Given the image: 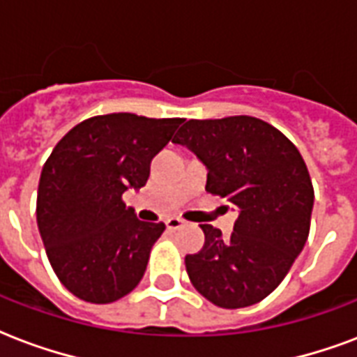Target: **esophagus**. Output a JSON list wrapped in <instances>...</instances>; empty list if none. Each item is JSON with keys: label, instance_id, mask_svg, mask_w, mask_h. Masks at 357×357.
<instances>
[{"label": "esophagus", "instance_id": "esophagus-1", "mask_svg": "<svg viewBox=\"0 0 357 357\" xmlns=\"http://www.w3.org/2000/svg\"><path fill=\"white\" fill-rule=\"evenodd\" d=\"M182 225H184V222H182L181 218H169V220H165V227H167V231H171V233L178 231Z\"/></svg>", "mask_w": 357, "mask_h": 357}]
</instances>
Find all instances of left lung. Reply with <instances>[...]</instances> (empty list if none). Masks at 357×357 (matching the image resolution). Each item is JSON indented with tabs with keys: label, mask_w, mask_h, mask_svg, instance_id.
<instances>
[{
	"label": "left lung",
	"mask_w": 357,
	"mask_h": 357,
	"mask_svg": "<svg viewBox=\"0 0 357 357\" xmlns=\"http://www.w3.org/2000/svg\"><path fill=\"white\" fill-rule=\"evenodd\" d=\"M173 143L206 167V192L238 210L229 238L201 225L204 248L186 255L190 281L218 307L261 302L307 242L314 193L302 154L272 124L250 115L190 119Z\"/></svg>",
	"instance_id": "obj_1"
}]
</instances>
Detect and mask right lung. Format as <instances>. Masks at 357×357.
<instances>
[{"mask_svg":"<svg viewBox=\"0 0 357 357\" xmlns=\"http://www.w3.org/2000/svg\"><path fill=\"white\" fill-rule=\"evenodd\" d=\"M184 119L109 113L74 126L46 160L37 223L50 264L74 296L109 303L134 291L164 223L141 222L123 203L151 175V160Z\"/></svg>","mask_w":357,"mask_h":357,"instance_id":"1","label":"right lung"}]
</instances>
